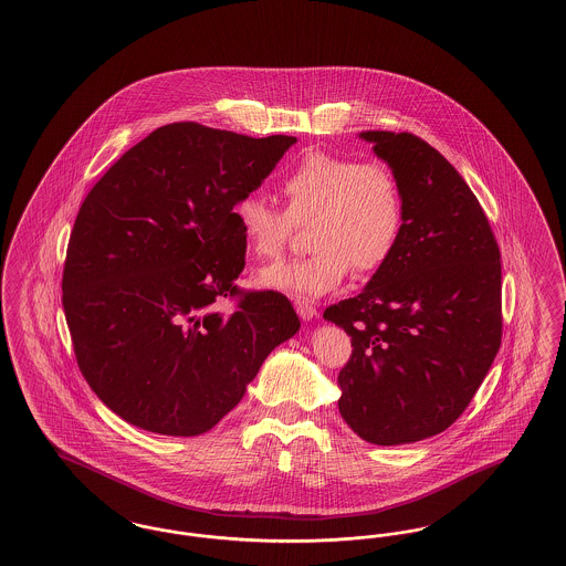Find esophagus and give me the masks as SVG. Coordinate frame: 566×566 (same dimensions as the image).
<instances>
[{
  "instance_id": "34e87169",
  "label": "esophagus",
  "mask_w": 566,
  "mask_h": 566,
  "mask_svg": "<svg viewBox=\"0 0 566 566\" xmlns=\"http://www.w3.org/2000/svg\"><path fill=\"white\" fill-rule=\"evenodd\" d=\"M294 307H296V314L303 317V319H307V322L317 316L316 307L305 303V301H294Z\"/></svg>"
}]
</instances>
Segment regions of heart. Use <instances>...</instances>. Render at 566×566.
Returning a JSON list of instances; mask_svg holds the SVG:
<instances>
[{"label": "heart", "instance_id": "b5f03b06", "mask_svg": "<svg viewBox=\"0 0 566 566\" xmlns=\"http://www.w3.org/2000/svg\"><path fill=\"white\" fill-rule=\"evenodd\" d=\"M286 210L261 196L240 200L233 217L256 259H277L307 226L305 259L275 263L256 273L263 289L312 301L333 293L352 272L370 275L391 259L405 226V200L396 175L379 161L310 151L282 177Z\"/></svg>", "mask_w": 566, "mask_h": 566}]
</instances>
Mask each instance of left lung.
<instances>
[{
	"label": "left lung",
	"instance_id": "obj_1",
	"mask_svg": "<svg viewBox=\"0 0 566 566\" xmlns=\"http://www.w3.org/2000/svg\"><path fill=\"white\" fill-rule=\"evenodd\" d=\"M400 182L405 226L363 293L326 307L352 337L339 410L366 442L394 447L451 428L501 345V252L449 159L410 133L366 130Z\"/></svg>",
	"mask_w": 566,
	"mask_h": 566
}]
</instances>
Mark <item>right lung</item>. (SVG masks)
Listing matches in <instances>:
<instances>
[{"label":"right lung","mask_w":566,"mask_h":566,"mask_svg":"<svg viewBox=\"0 0 566 566\" xmlns=\"http://www.w3.org/2000/svg\"><path fill=\"white\" fill-rule=\"evenodd\" d=\"M294 143L168 124L86 196L69 238L63 307L84 379L130 426L212 430L298 331L284 294L235 286L247 242L233 217ZM233 295L237 310L219 313Z\"/></svg>","instance_id":"add662e5"}]
</instances>
